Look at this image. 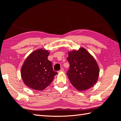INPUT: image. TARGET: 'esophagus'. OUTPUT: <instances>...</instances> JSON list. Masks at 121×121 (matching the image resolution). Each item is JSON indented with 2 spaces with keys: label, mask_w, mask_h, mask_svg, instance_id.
<instances>
[{
  "label": "esophagus",
  "mask_w": 121,
  "mask_h": 121,
  "mask_svg": "<svg viewBox=\"0 0 121 121\" xmlns=\"http://www.w3.org/2000/svg\"><path fill=\"white\" fill-rule=\"evenodd\" d=\"M63 71H64V69H63V68H62L61 69V70H60V71H59V72H63Z\"/></svg>",
  "instance_id": "obj_1"
}]
</instances>
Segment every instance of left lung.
<instances>
[{
	"label": "left lung",
	"instance_id": "1",
	"mask_svg": "<svg viewBox=\"0 0 121 121\" xmlns=\"http://www.w3.org/2000/svg\"><path fill=\"white\" fill-rule=\"evenodd\" d=\"M70 68L66 75L72 85L79 91L89 89L96 83L99 66L94 58L84 48L68 53Z\"/></svg>",
	"mask_w": 121,
	"mask_h": 121
}]
</instances>
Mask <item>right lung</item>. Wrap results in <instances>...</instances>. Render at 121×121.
Segmentation results:
<instances>
[{"mask_svg": "<svg viewBox=\"0 0 121 121\" xmlns=\"http://www.w3.org/2000/svg\"><path fill=\"white\" fill-rule=\"evenodd\" d=\"M48 51L39 49L33 51L25 59L21 75L25 85L36 91H43L48 86L57 74L48 60Z\"/></svg>", "mask_w": 121, "mask_h": 121, "instance_id": "right-lung-1", "label": "right lung"}]
</instances>
